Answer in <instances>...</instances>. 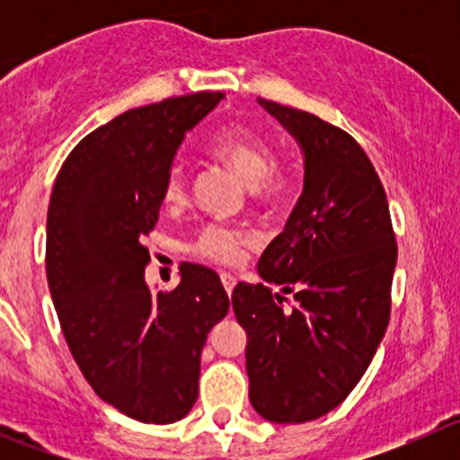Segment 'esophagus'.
Returning <instances> with one entry per match:
<instances>
[{"label": "esophagus", "mask_w": 460, "mask_h": 460, "mask_svg": "<svg viewBox=\"0 0 460 460\" xmlns=\"http://www.w3.org/2000/svg\"><path fill=\"white\" fill-rule=\"evenodd\" d=\"M220 280H222V287L226 289V294L231 296V291H234V287H235V278L231 276V273H220Z\"/></svg>", "instance_id": "1"}]
</instances>
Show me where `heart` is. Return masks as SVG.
<instances>
[{"mask_svg": "<svg viewBox=\"0 0 460 460\" xmlns=\"http://www.w3.org/2000/svg\"><path fill=\"white\" fill-rule=\"evenodd\" d=\"M213 155L229 164L258 196H276L282 189V178L273 169V153L262 137L249 131L225 133L213 144ZM166 207H180L187 200V184L175 171L169 175L162 191ZM252 243V235L243 231L226 229L222 225H207L193 243V252L204 260L220 264H234L243 256L244 247Z\"/></svg>", "mask_w": 460, "mask_h": 460, "instance_id": "obj_1", "label": "heart"}]
</instances>
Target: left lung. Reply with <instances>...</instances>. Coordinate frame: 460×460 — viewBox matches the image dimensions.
<instances>
[{"instance_id":"obj_1","label":"left lung","mask_w":460,"mask_h":460,"mask_svg":"<svg viewBox=\"0 0 460 460\" xmlns=\"http://www.w3.org/2000/svg\"><path fill=\"white\" fill-rule=\"evenodd\" d=\"M258 104L298 142L303 193L260 258L264 282H238L231 305L247 332L253 410L271 423H307L336 410L372 363L389 323L396 238L378 173L349 133Z\"/></svg>"}]
</instances>
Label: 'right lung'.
<instances>
[{
  "instance_id": "add662e5",
  "label": "right lung",
  "mask_w": 460,
  "mask_h": 460,
  "mask_svg": "<svg viewBox=\"0 0 460 460\" xmlns=\"http://www.w3.org/2000/svg\"><path fill=\"white\" fill-rule=\"evenodd\" d=\"M193 93L118 115L77 144L55 180L46 278L64 338L97 396L140 423L184 419L200 354L229 296L213 269L184 262L173 291L144 278L162 191L187 133L222 100Z\"/></svg>"
}]
</instances>
